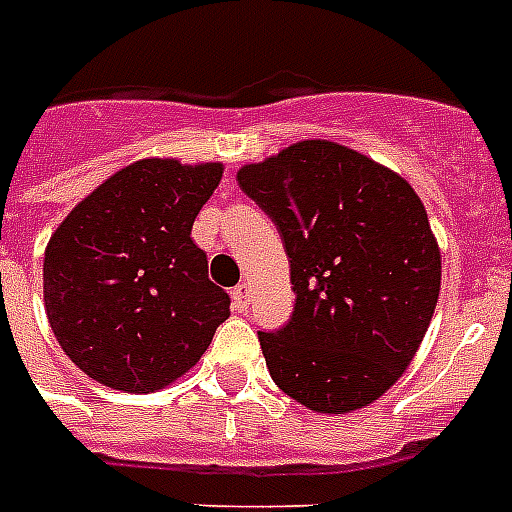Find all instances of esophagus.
<instances>
[{
	"label": "esophagus",
	"mask_w": 512,
	"mask_h": 512,
	"mask_svg": "<svg viewBox=\"0 0 512 512\" xmlns=\"http://www.w3.org/2000/svg\"><path fill=\"white\" fill-rule=\"evenodd\" d=\"M249 300H252V292H249L247 281H241L239 287L233 289V305L239 308V311H247Z\"/></svg>",
	"instance_id": "34e87169"
}]
</instances>
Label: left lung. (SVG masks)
<instances>
[{"instance_id": "1", "label": "left lung", "mask_w": 512, "mask_h": 512, "mask_svg": "<svg viewBox=\"0 0 512 512\" xmlns=\"http://www.w3.org/2000/svg\"><path fill=\"white\" fill-rule=\"evenodd\" d=\"M239 185L271 215L295 311L260 332L273 382L319 414L374 404L409 369L441 292V247L404 177L332 140L244 164Z\"/></svg>"}]
</instances>
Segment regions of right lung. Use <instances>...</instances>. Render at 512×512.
I'll list each match as a JSON object with an SVG mask.
<instances>
[{"mask_svg":"<svg viewBox=\"0 0 512 512\" xmlns=\"http://www.w3.org/2000/svg\"><path fill=\"white\" fill-rule=\"evenodd\" d=\"M223 164L148 156L76 204L44 249V311L60 348L87 377L154 393L183 377L231 297L207 276L193 220Z\"/></svg>","mask_w":512,"mask_h":512,"instance_id":"right-lung-1","label":"right lung"}]
</instances>
